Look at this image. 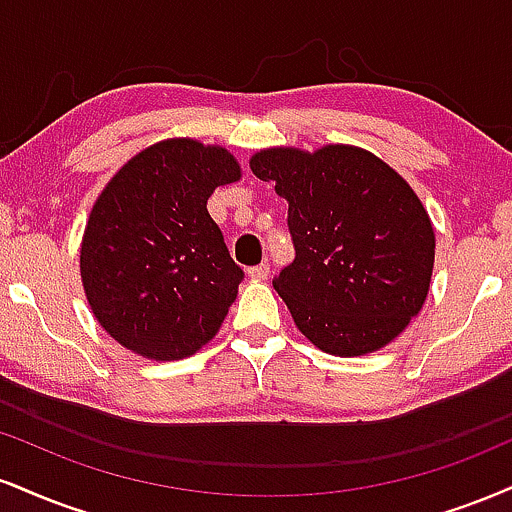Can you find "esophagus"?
<instances>
[{
  "mask_svg": "<svg viewBox=\"0 0 512 512\" xmlns=\"http://www.w3.org/2000/svg\"><path fill=\"white\" fill-rule=\"evenodd\" d=\"M248 276H250V279H255V281H264L269 276V264L267 262L255 264V267L248 269Z\"/></svg>",
  "mask_w": 512,
  "mask_h": 512,
  "instance_id": "34e87169",
  "label": "esophagus"
}]
</instances>
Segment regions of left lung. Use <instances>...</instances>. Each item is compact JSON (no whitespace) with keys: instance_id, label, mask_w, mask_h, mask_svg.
<instances>
[{"instance_id":"1","label":"left lung","mask_w":512,"mask_h":512,"mask_svg":"<svg viewBox=\"0 0 512 512\" xmlns=\"http://www.w3.org/2000/svg\"><path fill=\"white\" fill-rule=\"evenodd\" d=\"M288 200L295 260L274 279L293 322L338 357L391 343L427 300L434 226L398 171L353 145L269 147L250 159Z\"/></svg>"}]
</instances>
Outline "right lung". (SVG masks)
Here are the masks:
<instances>
[{
    "label": "right lung",
    "instance_id": "add662e5",
    "mask_svg": "<svg viewBox=\"0 0 512 512\" xmlns=\"http://www.w3.org/2000/svg\"><path fill=\"white\" fill-rule=\"evenodd\" d=\"M240 178L229 150L171 138L138 152L92 205L80 279L114 341L150 360H183L217 336L243 269L207 212Z\"/></svg>",
    "mask_w": 512,
    "mask_h": 512
}]
</instances>
